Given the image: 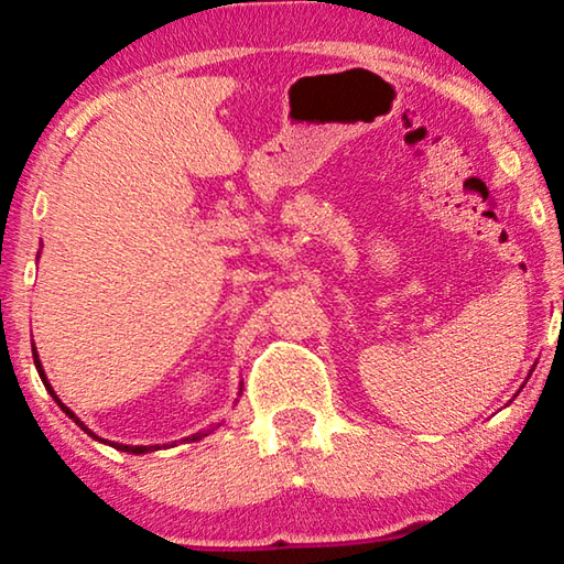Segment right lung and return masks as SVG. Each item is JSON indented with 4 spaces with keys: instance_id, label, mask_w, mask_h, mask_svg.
<instances>
[{
    "instance_id": "add662e5",
    "label": "right lung",
    "mask_w": 564,
    "mask_h": 564,
    "mask_svg": "<svg viewBox=\"0 0 564 564\" xmlns=\"http://www.w3.org/2000/svg\"><path fill=\"white\" fill-rule=\"evenodd\" d=\"M37 257H41V251H37ZM33 359H35V369H37V375H41V380H43V384H45V390H48V392H51V395H53V400H56V403H58V408H61V411H64V413L68 415V419H72V421L76 423V426H79V429L84 431V434H89L91 438H95V442H99V444H110V446H112V449H118V452H128V454H149V452H159V449H166V446H176V444H180V442H172V444H149V446L138 444V446H133V444H118V442H107V438H102V436H97V434H95V431H91V429L87 426V423H84V421L79 419V415H76V413L72 411V408H68V405H64V403H61V398L56 395V390H53V388H51L48 377H45V369H43V365H41V359H37V349H35V344H33ZM241 384H243V382H241ZM238 395H241V392H238ZM210 431H215V423H210V426H207V429H203V431H197V434H192V436H184V438H182V442H199V438H203V436H207V434H210Z\"/></svg>"
}]
</instances>
